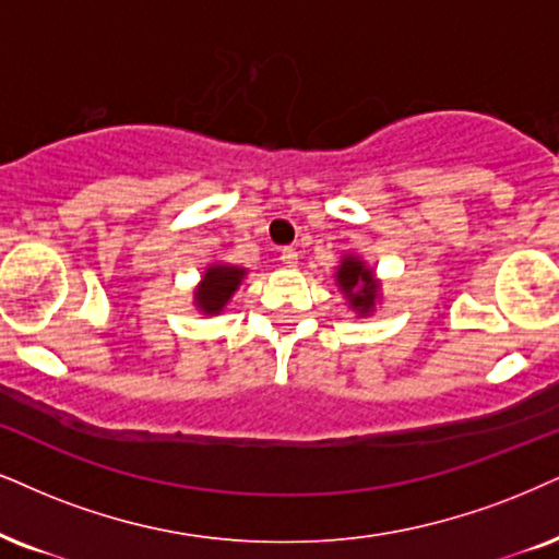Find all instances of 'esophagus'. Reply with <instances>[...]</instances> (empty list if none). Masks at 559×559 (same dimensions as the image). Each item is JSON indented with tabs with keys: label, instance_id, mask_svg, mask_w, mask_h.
<instances>
[{
	"label": "esophagus",
	"instance_id": "obj_1",
	"mask_svg": "<svg viewBox=\"0 0 559 559\" xmlns=\"http://www.w3.org/2000/svg\"><path fill=\"white\" fill-rule=\"evenodd\" d=\"M280 259H282V264H287V266H295L298 264V251H295L293 246H285L280 251Z\"/></svg>",
	"mask_w": 559,
	"mask_h": 559
}]
</instances>
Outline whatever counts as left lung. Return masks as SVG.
Instances as JSON below:
<instances>
[{
    "instance_id": "obj_1",
    "label": "left lung",
    "mask_w": 559,
    "mask_h": 559,
    "mask_svg": "<svg viewBox=\"0 0 559 559\" xmlns=\"http://www.w3.org/2000/svg\"><path fill=\"white\" fill-rule=\"evenodd\" d=\"M336 280H340V287L349 295L353 306L360 313H368L376 302V280L368 269H362L360 261L344 259L340 272H336Z\"/></svg>"
}]
</instances>
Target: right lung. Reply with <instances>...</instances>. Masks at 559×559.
I'll return each instance as SVG.
<instances>
[{"instance_id":"obj_1","label":"right lung","mask_w":559,"mask_h":559,"mask_svg":"<svg viewBox=\"0 0 559 559\" xmlns=\"http://www.w3.org/2000/svg\"><path fill=\"white\" fill-rule=\"evenodd\" d=\"M243 274H246L243 269L225 266V264L206 269L202 285H199V290H197L199 308H202L204 313L223 311V306L230 300V295L236 293L240 280H243Z\"/></svg>"}]
</instances>
